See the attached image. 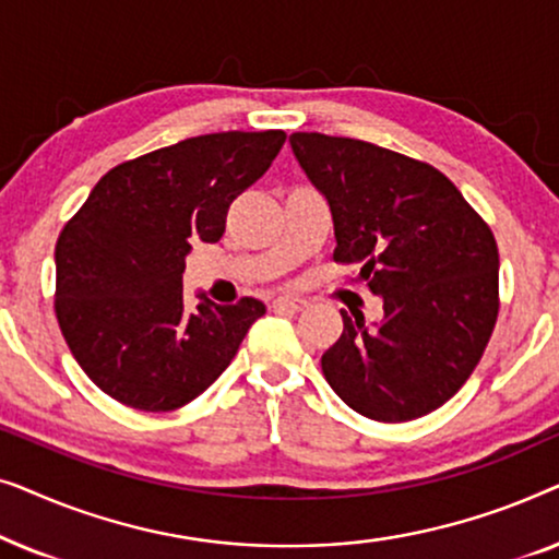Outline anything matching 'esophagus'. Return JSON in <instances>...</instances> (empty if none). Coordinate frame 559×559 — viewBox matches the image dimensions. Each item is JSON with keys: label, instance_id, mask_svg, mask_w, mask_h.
Returning a JSON list of instances; mask_svg holds the SVG:
<instances>
[{"label": "esophagus", "instance_id": "1", "mask_svg": "<svg viewBox=\"0 0 559 559\" xmlns=\"http://www.w3.org/2000/svg\"><path fill=\"white\" fill-rule=\"evenodd\" d=\"M274 310H287V312H302L308 308V300H302V297H277V300L272 302Z\"/></svg>", "mask_w": 559, "mask_h": 559}]
</instances>
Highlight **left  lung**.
<instances>
[{
	"instance_id": "left-lung-1",
	"label": "left lung",
	"mask_w": 559,
	"mask_h": 559,
	"mask_svg": "<svg viewBox=\"0 0 559 559\" xmlns=\"http://www.w3.org/2000/svg\"><path fill=\"white\" fill-rule=\"evenodd\" d=\"M289 144L328 198L333 259L384 300V320L341 310L320 358L333 392L377 423L430 415L476 369L499 318L493 231L438 167L379 144L295 132Z\"/></svg>"
}]
</instances>
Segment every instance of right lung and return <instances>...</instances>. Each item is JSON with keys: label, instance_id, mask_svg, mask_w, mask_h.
Here are the masks:
<instances>
[{"label": "right lung", "instance_id": "right-lung-1", "mask_svg": "<svg viewBox=\"0 0 559 559\" xmlns=\"http://www.w3.org/2000/svg\"><path fill=\"white\" fill-rule=\"evenodd\" d=\"M282 129L190 136L111 167L56 243V318L86 377L127 407L173 412L201 396L266 308L182 302L193 243L270 170Z\"/></svg>", "mask_w": 559, "mask_h": 559}]
</instances>
